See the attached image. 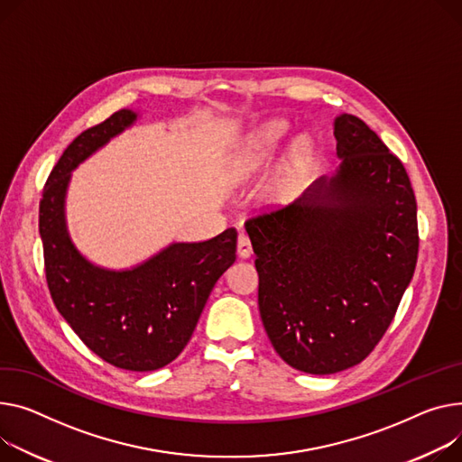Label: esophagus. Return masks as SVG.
I'll return each instance as SVG.
<instances>
[{
  "label": "esophagus",
  "instance_id": "obj_1",
  "mask_svg": "<svg viewBox=\"0 0 462 462\" xmlns=\"http://www.w3.org/2000/svg\"><path fill=\"white\" fill-rule=\"evenodd\" d=\"M237 254L239 258H251L253 254V243L245 234H239L237 237Z\"/></svg>",
  "mask_w": 462,
  "mask_h": 462
}]
</instances>
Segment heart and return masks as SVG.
Returning <instances> with one entry per match:
<instances>
[{
	"label": "heart",
	"instance_id": "obj_1",
	"mask_svg": "<svg viewBox=\"0 0 462 462\" xmlns=\"http://www.w3.org/2000/svg\"><path fill=\"white\" fill-rule=\"evenodd\" d=\"M290 134V125L286 120H269L256 132L245 139L236 153V172L239 176H251L263 169L279 152L286 135ZM316 160V146L309 135H300L291 144L282 174L271 188V199L274 202L286 204L293 200L304 188V180Z\"/></svg>",
	"mask_w": 462,
	"mask_h": 462
}]
</instances>
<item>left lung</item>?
Returning a JSON list of instances; mask_svg holds the SVG:
<instances>
[{
	"mask_svg": "<svg viewBox=\"0 0 462 462\" xmlns=\"http://www.w3.org/2000/svg\"><path fill=\"white\" fill-rule=\"evenodd\" d=\"M340 167L284 209L245 223L265 332L284 362L328 375L379 344L414 274L416 199L409 174L353 115L334 118Z\"/></svg>",
	"mask_w": 462,
	"mask_h": 462,
	"instance_id": "1",
	"label": "left lung"
}]
</instances>
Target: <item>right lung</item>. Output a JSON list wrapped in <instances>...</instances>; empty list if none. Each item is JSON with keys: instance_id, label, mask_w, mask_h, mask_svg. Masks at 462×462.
I'll list each match as a JSON object with an SVG mask.
<instances>
[{"instance_id": "1", "label": "right lung", "mask_w": 462, "mask_h": 462, "mask_svg": "<svg viewBox=\"0 0 462 462\" xmlns=\"http://www.w3.org/2000/svg\"><path fill=\"white\" fill-rule=\"evenodd\" d=\"M137 116L120 109L69 144L44 186L39 232L53 304L81 342L120 370L153 372L188 346L215 282L236 262L237 232L171 243L120 271L92 263L78 251L65 213L72 171Z\"/></svg>"}]
</instances>
